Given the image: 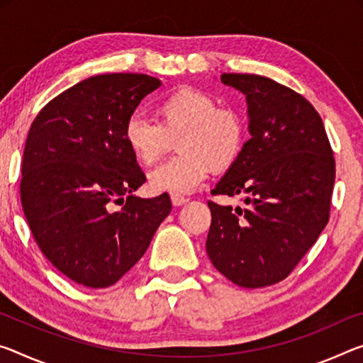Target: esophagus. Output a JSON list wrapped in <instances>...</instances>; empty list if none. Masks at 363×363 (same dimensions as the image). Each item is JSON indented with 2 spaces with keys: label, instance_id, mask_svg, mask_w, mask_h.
<instances>
[{
  "label": "esophagus",
  "instance_id": "34e87169",
  "mask_svg": "<svg viewBox=\"0 0 363 363\" xmlns=\"http://www.w3.org/2000/svg\"><path fill=\"white\" fill-rule=\"evenodd\" d=\"M189 202V199H186V197H182V195H174L172 194L171 195V203L174 205V206H181V205H186Z\"/></svg>",
  "mask_w": 363,
  "mask_h": 363
}]
</instances>
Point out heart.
I'll return each mask as SVG.
<instances>
[{
    "label": "heart",
    "instance_id": "obj_1",
    "mask_svg": "<svg viewBox=\"0 0 363 363\" xmlns=\"http://www.w3.org/2000/svg\"><path fill=\"white\" fill-rule=\"evenodd\" d=\"M158 124L132 114L124 124L125 147L137 163L152 166L177 140L179 157L148 174L153 192L186 195L205 181L210 169L226 172L244 152L247 129L242 116L199 89H179L157 106Z\"/></svg>",
    "mask_w": 363,
    "mask_h": 363
}]
</instances>
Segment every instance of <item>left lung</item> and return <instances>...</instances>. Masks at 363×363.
<instances>
[{"mask_svg": "<svg viewBox=\"0 0 363 363\" xmlns=\"http://www.w3.org/2000/svg\"><path fill=\"white\" fill-rule=\"evenodd\" d=\"M242 91L250 139L213 195L242 199L245 208L208 202L206 254L240 287L283 281L323 231L335 158L316 109L289 87L255 74H221Z\"/></svg>", "mask_w": 363, "mask_h": 363, "instance_id": "8db88e82", "label": "left lung"}]
</instances>
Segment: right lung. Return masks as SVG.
Listing matches in <instances>:
<instances>
[{
	"instance_id": "1",
	"label": "right lung",
	"mask_w": 363,
	"mask_h": 363,
	"mask_svg": "<svg viewBox=\"0 0 363 363\" xmlns=\"http://www.w3.org/2000/svg\"><path fill=\"white\" fill-rule=\"evenodd\" d=\"M161 85L147 74H101L51 100L28 130L21 202L40 250L62 274L108 287L140 260L171 211L168 194L140 199L145 174L123 130ZM115 204H123L114 211Z\"/></svg>"
}]
</instances>
